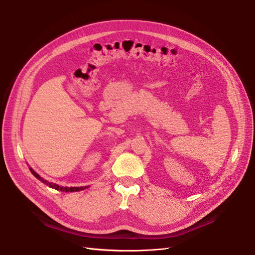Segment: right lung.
<instances>
[{"label": "right lung", "instance_id": "1", "mask_svg": "<svg viewBox=\"0 0 255 255\" xmlns=\"http://www.w3.org/2000/svg\"><path fill=\"white\" fill-rule=\"evenodd\" d=\"M29 170H30V172H31L33 175H35L36 178L40 179L43 183L49 185L50 188H53V189H55V190H59V191H61V192H78V191H80V190H84V189L87 188V186H85V188H84V186H83V188H63V186H59L58 184H55V183H52V182H49V181L45 180V179L42 178L38 173H36L35 171H33L31 168H29Z\"/></svg>", "mask_w": 255, "mask_h": 255}]
</instances>
